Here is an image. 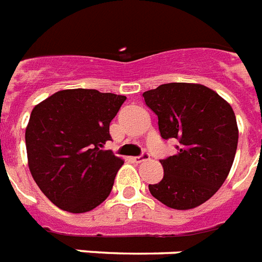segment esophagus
I'll return each mask as SVG.
<instances>
[{
    "label": "esophagus",
    "mask_w": 262,
    "mask_h": 262,
    "mask_svg": "<svg viewBox=\"0 0 262 262\" xmlns=\"http://www.w3.org/2000/svg\"><path fill=\"white\" fill-rule=\"evenodd\" d=\"M148 158H150V156H148L147 152H143V154H141V156L134 157V161H135L137 164H141V162H144V161H147Z\"/></svg>",
    "instance_id": "obj_1"
}]
</instances>
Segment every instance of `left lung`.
Here are the masks:
<instances>
[{"label": "left lung", "instance_id": "obj_1", "mask_svg": "<svg viewBox=\"0 0 262 262\" xmlns=\"http://www.w3.org/2000/svg\"><path fill=\"white\" fill-rule=\"evenodd\" d=\"M157 115L162 139H177L174 156L160 160L164 179L150 193L174 210H189L212 198L227 179L238 144L233 108L210 88L171 82L143 93Z\"/></svg>", "mask_w": 262, "mask_h": 262}]
</instances>
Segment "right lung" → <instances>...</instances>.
Masks as SVG:
<instances>
[{
  "mask_svg": "<svg viewBox=\"0 0 262 262\" xmlns=\"http://www.w3.org/2000/svg\"><path fill=\"white\" fill-rule=\"evenodd\" d=\"M125 96L96 89L60 91L37 104L25 129L31 174L55 206L86 212L100 206L124 161L111 150L110 123Z\"/></svg>",
  "mask_w": 262,
  "mask_h": 262,
  "instance_id": "right-lung-1",
  "label": "right lung"
}]
</instances>
